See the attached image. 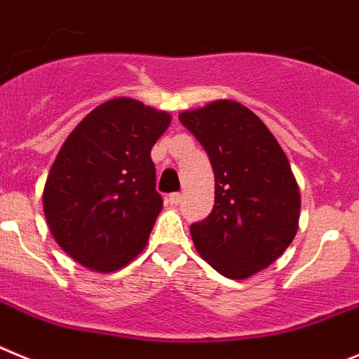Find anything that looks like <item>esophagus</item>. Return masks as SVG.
<instances>
[{"mask_svg": "<svg viewBox=\"0 0 359 359\" xmlns=\"http://www.w3.org/2000/svg\"><path fill=\"white\" fill-rule=\"evenodd\" d=\"M180 200H182V195H180V193H172V195H168V202L172 203V205L180 203Z\"/></svg>", "mask_w": 359, "mask_h": 359, "instance_id": "34e87169", "label": "esophagus"}]
</instances>
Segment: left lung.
I'll use <instances>...</instances> for the list:
<instances>
[{
    "label": "left lung",
    "instance_id": "obj_1",
    "mask_svg": "<svg viewBox=\"0 0 359 359\" xmlns=\"http://www.w3.org/2000/svg\"><path fill=\"white\" fill-rule=\"evenodd\" d=\"M208 151L215 172L211 215L191 225L200 256L229 279L272 264L299 229L300 193L266 125L232 100L179 114Z\"/></svg>",
    "mask_w": 359,
    "mask_h": 359
}]
</instances>
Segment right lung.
<instances>
[{
	"label": "right lung",
	"mask_w": 359,
	"mask_h": 359,
	"mask_svg": "<svg viewBox=\"0 0 359 359\" xmlns=\"http://www.w3.org/2000/svg\"><path fill=\"white\" fill-rule=\"evenodd\" d=\"M170 121L168 112L114 98L67 135L43 205L55 241L76 263L114 272L144 248L163 209L150 151Z\"/></svg>",
	"instance_id": "obj_1"
}]
</instances>
